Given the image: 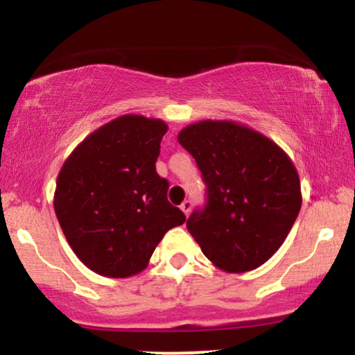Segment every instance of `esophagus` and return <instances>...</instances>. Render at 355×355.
I'll use <instances>...</instances> for the list:
<instances>
[{
  "label": "esophagus",
  "mask_w": 355,
  "mask_h": 355,
  "mask_svg": "<svg viewBox=\"0 0 355 355\" xmlns=\"http://www.w3.org/2000/svg\"><path fill=\"white\" fill-rule=\"evenodd\" d=\"M180 209H182L183 214H185L187 217H189L190 211H191V200H185V202H183L182 205H180Z\"/></svg>",
  "instance_id": "esophagus-1"
}]
</instances>
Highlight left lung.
I'll return each instance as SVG.
<instances>
[{
    "label": "left lung",
    "mask_w": 355,
    "mask_h": 355,
    "mask_svg": "<svg viewBox=\"0 0 355 355\" xmlns=\"http://www.w3.org/2000/svg\"><path fill=\"white\" fill-rule=\"evenodd\" d=\"M197 162L207 203L187 229L215 267L248 272L279 250L302 205L300 180L287 153L235 121L203 120L178 133Z\"/></svg>",
    "instance_id": "1"
}]
</instances>
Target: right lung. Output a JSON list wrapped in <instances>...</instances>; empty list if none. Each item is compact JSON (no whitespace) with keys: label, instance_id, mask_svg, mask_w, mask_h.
I'll list each match as a JSON object with an SVG mask.
<instances>
[{"label":"right lung","instance_id":"1","mask_svg":"<svg viewBox=\"0 0 355 355\" xmlns=\"http://www.w3.org/2000/svg\"><path fill=\"white\" fill-rule=\"evenodd\" d=\"M165 121L118 116L85 138L61 166L55 211L76 257L89 270L125 279L148 266L155 247L185 215L166 198L155 168Z\"/></svg>","mask_w":355,"mask_h":355}]
</instances>
